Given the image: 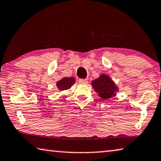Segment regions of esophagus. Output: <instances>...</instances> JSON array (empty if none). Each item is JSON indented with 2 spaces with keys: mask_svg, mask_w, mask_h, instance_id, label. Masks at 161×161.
<instances>
[{
  "mask_svg": "<svg viewBox=\"0 0 161 161\" xmlns=\"http://www.w3.org/2000/svg\"><path fill=\"white\" fill-rule=\"evenodd\" d=\"M79 83H80L81 84H86L88 83V80H87V79H80V80H79Z\"/></svg>",
  "mask_w": 161,
  "mask_h": 161,
  "instance_id": "34e87169",
  "label": "esophagus"
}]
</instances>
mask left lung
<instances>
[{"label":"left lung","mask_w":161,"mask_h":161,"mask_svg":"<svg viewBox=\"0 0 161 161\" xmlns=\"http://www.w3.org/2000/svg\"><path fill=\"white\" fill-rule=\"evenodd\" d=\"M92 85L95 92L103 100L115 96L119 89L109 75L106 74H102L98 78L93 80Z\"/></svg>","instance_id":"obj_1"}]
</instances>
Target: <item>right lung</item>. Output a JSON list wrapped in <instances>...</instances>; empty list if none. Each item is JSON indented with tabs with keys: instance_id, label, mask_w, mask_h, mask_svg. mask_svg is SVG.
Returning <instances> with one entry per match:
<instances>
[{
	"instance_id": "1",
	"label": "right lung",
	"mask_w": 161,
	"mask_h": 161,
	"mask_svg": "<svg viewBox=\"0 0 161 161\" xmlns=\"http://www.w3.org/2000/svg\"><path fill=\"white\" fill-rule=\"evenodd\" d=\"M75 77H63L60 80L56 82V86L59 91L67 90L70 88V87L75 83Z\"/></svg>"
}]
</instances>
